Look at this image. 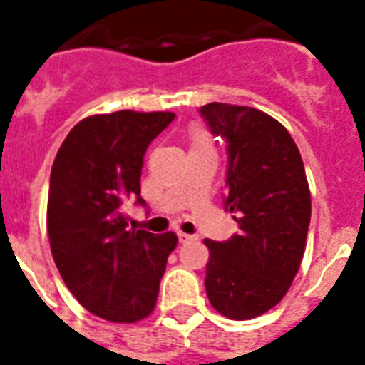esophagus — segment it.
<instances>
[{"instance_id": "obj_1", "label": "esophagus", "mask_w": 365, "mask_h": 365, "mask_svg": "<svg viewBox=\"0 0 365 365\" xmlns=\"http://www.w3.org/2000/svg\"><path fill=\"white\" fill-rule=\"evenodd\" d=\"M178 239H180V243H193L197 241V235H187V233H178Z\"/></svg>"}]
</instances>
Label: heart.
I'll return each mask as SVG.
<instances>
[{
  "label": "heart",
  "instance_id": "heart-1",
  "mask_svg": "<svg viewBox=\"0 0 365 365\" xmlns=\"http://www.w3.org/2000/svg\"><path fill=\"white\" fill-rule=\"evenodd\" d=\"M195 145H210L205 132H193V147Z\"/></svg>",
  "mask_w": 365,
  "mask_h": 365
}]
</instances>
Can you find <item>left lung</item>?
Wrapping results in <instances>:
<instances>
[{
	"mask_svg": "<svg viewBox=\"0 0 365 365\" xmlns=\"http://www.w3.org/2000/svg\"><path fill=\"white\" fill-rule=\"evenodd\" d=\"M199 113L226 141L224 208L241 230L205 239V289L226 318H257L285 297L304 255L312 212L304 164L287 130L258 108L208 103Z\"/></svg>",
	"mask_w": 365,
	"mask_h": 365,
	"instance_id": "obj_1",
	"label": "left lung"
}]
</instances>
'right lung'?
<instances>
[{
    "label": "right lung",
    "mask_w": 365,
    "mask_h": 365,
    "mask_svg": "<svg viewBox=\"0 0 365 365\" xmlns=\"http://www.w3.org/2000/svg\"><path fill=\"white\" fill-rule=\"evenodd\" d=\"M176 118L133 113L83 118L63 141L49 178L47 232L53 260L78 302L99 318L133 324L157 304L176 233L128 230L124 205L141 199L143 155Z\"/></svg>",
    "instance_id": "right-lung-1"
}]
</instances>
